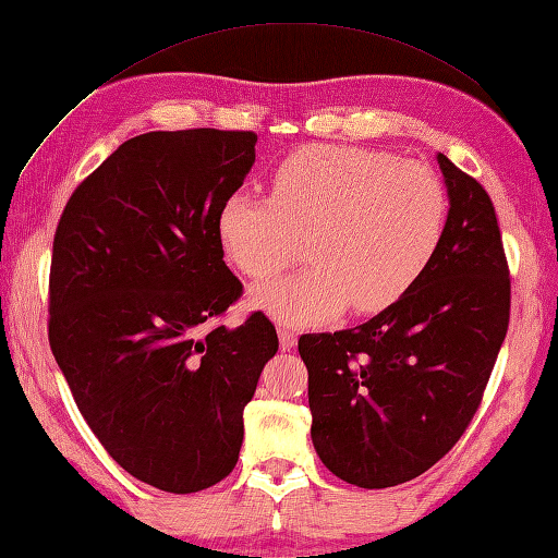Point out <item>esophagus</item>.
<instances>
[{"label":"esophagus","mask_w":558,"mask_h":558,"mask_svg":"<svg viewBox=\"0 0 558 558\" xmlns=\"http://www.w3.org/2000/svg\"><path fill=\"white\" fill-rule=\"evenodd\" d=\"M278 336H280V350H292L298 345V333H294L292 328H278Z\"/></svg>","instance_id":"obj_1"}]
</instances>
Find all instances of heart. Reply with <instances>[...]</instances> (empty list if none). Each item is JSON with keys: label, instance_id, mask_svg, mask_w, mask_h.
<instances>
[{"label": "heart", "instance_id": "heart-1", "mask_svg": "<svg viewBox=\"0 0 558 558\" xmlns=\"http://www.w3.org/2000/svg\"><path fill=\"white\" fill-rule=\"evenodd\" d=\"M448 194L429 165L357 146H310L272 172L270 196L232 192L216 220L225 256L266 278L298 256L310 268L260 282L248 306L282 326L372 314L412 290L441 244Z\"/></svg>", "mask_w": 558, "mask_h": 558}]
</instances>
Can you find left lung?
Instances as JSON below:
<instances>
[{
	"mask_svg": "<svg viewBox=\"0 0 558 558\" xmlns=\"http://www.w3.org/2000/svg\"><path fill=\"white\" fill-rule=\"evenodd\" d=\"M436 160L450 208L424 276L366 324L300 338L316 453L362 489L420 477L456 446L508 330L511 278L492 198L444 153Z\"/></svg>",
	"mask_w": 558,
	"mask_h": 558,
	"instance_id": "left-lung-1",
	"label": "left lung"
}]
</instances>
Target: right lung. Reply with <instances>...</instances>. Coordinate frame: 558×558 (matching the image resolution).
Returning a JSON list of instances; mask_svg holds the SVG:
<instances>
[{
    "label": "right lung",
    "mask_w": 558,
    "mask_h": 558,
    "mask_svg": "<svg viewBox=\"0 0 558 558\" xmlns=\"http://www.w3.org/2000/svg\"><path fill=\"white\" fill-rule=\"evenodd\" d=\"M256 134L184 129L124 141L71 194L50 268V348L105 450L136 480L194 494L232 472L244 408L278 352L256 312L208 328L242 294L216 220Z\"/></svg>",
    "instance_id": "add662e5"
}]
</instances>
